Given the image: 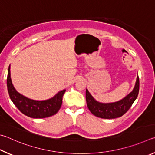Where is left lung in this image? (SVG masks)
<instances>
[{
    "instance_id": "left-lung-1",
    "label": "left lung",
    "mask_w": 155,
    "mask_h": 155,
    "mask_svg": "<svg viewBox=\"0 0 155 155\" xmlns=\"http://www.w3.org/2000/svg\"><path fill=\"white\" fill-rule=\"evenodd\" d=\"M140 88L139 77H137L136 82L133 91L120 101L114 103H101L97 101L89 93L86 91V104L89 110L93 115L99 118L105 119H113L119 118L124 115L137 99Z\"/></svg>"
}]
</instances>
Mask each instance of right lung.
<instances>
[{
    "mask_svg": "<svg viewBox=\"0 0 155 155\" xmlns=\"http://www.w3.org/2000/svg\"><path fill=\"white\" fill-rule=\"evenodd\" d=\"M7 90L10 99L20 112L32 118L50 117L58 112L62 102V97L66 90L58 92L51 99L43 101H37L22 95L15 90L11 78L10 65L8 69L7 79Z\"/></svg>",
    "mask_w": 155,
    "mask_h": 155,
    "instance_id": "right-lung-1",
    "label": "right lung"
}]
</instances>
